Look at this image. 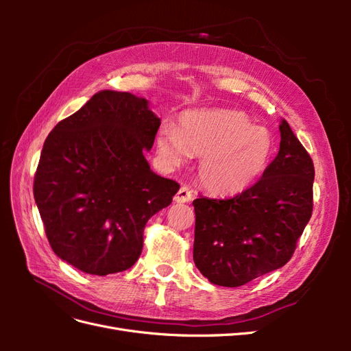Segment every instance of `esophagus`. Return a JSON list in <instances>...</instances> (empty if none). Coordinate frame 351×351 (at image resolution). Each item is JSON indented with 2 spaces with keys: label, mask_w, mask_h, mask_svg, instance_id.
I'll list each match as a JSON object with an SVG mask.
<instances>
[{
  "label": "esophagus",
  "mask_w": 351,
  "mask_h": 351,
  "mask_svg": "<svg viewBox=\"0 0 351 351\" xmlns=\"http://www.w3.org/2000/svg\"><path fill=\"white\" fill-rule=\"evenodd\" d=\"M193 197V190H190V187L187 186H182L180 187L178 192L174 196V200L177 204H186V202H190Z\"/></svg>",
  "instance_id": "1"
}]
</instances>
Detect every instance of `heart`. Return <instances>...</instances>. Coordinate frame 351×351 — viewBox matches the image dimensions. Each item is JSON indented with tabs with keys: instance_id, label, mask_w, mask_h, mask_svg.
<instances>
[{
	"instance_id": "b5f03b06",
	"label": "heart",
	"mask_w": 351,
	"mask_h": 351,
	"mask_svg": "<svg viewBox=\"0 0 351 351\" xmlns=\"http://www.w3.org/2000/svg\"><path fill=\"white\" fill-rule=\"evenodd\" d=\"M156 149L168 168L199 155L200 184L214 195H237L249 189L268 168L274 137L265 127L234 110H192L165 123L156 134Z\"/></svg>"
}]
</instances>
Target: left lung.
<instances>
[{"label": "left lung", "mask_w": 351, "mask_h": 351, "mask_svg": "<svg viewBox=\"0 0 351 351\" xmlns=\"http://www.w3.org/2000/svg\"><path fill=\"white\" fill-rule=\"evenodd\" d=\"M280 151L252 187L193 200V261L212 284L240 287L289 262L312 217L315 168L285 120Z\"/></svg>", "instance_id": "obj_1"}]
</instances>
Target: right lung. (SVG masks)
I'll list each match as a JSON object with an SVG mask.
<instances>
[{"label": "right lung", "instance_id": "add662e5", "mask_svg": "<svg viewBox=\"0 0 351 351\" xmlns=\"http://www.w3.org/2000/svg\"><path fill=\"white\" fill-rule=\"evenodd\" d=\"M159 125L145 98L101 90L48 134L34 196L60 259L101 277L139 259L146 222L180 189L143 155Z\"/></svg>", "mask_w": 351, "mask_h": 351}]
</instances>
